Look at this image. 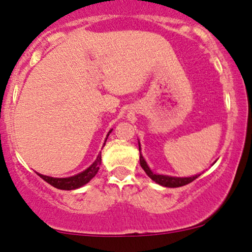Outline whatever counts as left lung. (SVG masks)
<instances>
[{"label": "left lung", "mask_w": 252, "mask_h": 252, "mask_svg": "<svg viewBox=\"0 0 252 252\" xmlns=\"http://www.w3.org/2000/svg\"><path fill=\"white\" fill-rule=\"evenodd\" d=\"M139 151H140V164L141 167L143 168L144 172H146L148 177H149L151 180H154L156 184L163 186V187H168V188H177V187H181V186L188 185L190 184L197 179L201 173L192 175V177H187V178H179V177H171V175H164V174H156L154 173L153 171L150 170V167L148 166L146 159H144L142 154H141V146L139 142ZM216 163V161H215ZM213 163V164H215Z\"/></svg>", "instance_id": "obj_1"}]
</instances>
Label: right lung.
<instances>
[{
  "label": "right lung",
  "instance_id": "right-lung-1",
  "mask_svg": "<svg viewBox=\"0 0 252 252\" xmlns=\"http://www.w3.org/2000/svg\"><path fill=\"white\" fill-rule=\"evenodd\" d=\"M111 132H112V129L109 130L108 135H106V137H105V142H106V139H108L109 134ZM105 142H104V144H105ZM101 163H102V157H101V153H99L97 158H96L95 161L91 165V166L86 168L85 171L80 172V173L72 175V177L53 178V177H48V175L40 174V173H37V172H36V174L55 188L62 189V190H73V189L80 188V187H82V186H85L86 184H88V182L91 181L92 179L95 177L96 173L98 172L99 165H101Z\"/></svg>",
  "mask_w": 252,
  "mask_h": 252
}]
</instances>
